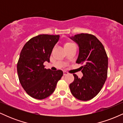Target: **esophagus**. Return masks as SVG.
<instances>
[{"instance_id": "obj_1", "label": "esophagus", "mask_w": 123, "mask_h": 123, "mask_svg": "<svg viewBox=\"0 0 123 123\" xmlns=\"http://www.w3.org/2000/svg\"><path fill=\"white\" fill-rule=\"evenodd\" d=\"M67 74H68V73L67 72L63 71V75L65 76V75H67Z\"/></svg>"}]
</instances>
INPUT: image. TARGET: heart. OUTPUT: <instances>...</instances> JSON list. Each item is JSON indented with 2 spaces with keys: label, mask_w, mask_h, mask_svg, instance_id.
<instances>
[{
  "label": "heart",
  "mask_w": 123,
  "mask_h": 123,
  "mask_svg": "<svg viewBox=\"0 0 123 123\" xmlns=\"http://www.w3.org/2000/svg\"><path fill=\"white\" fill-rule=\"evenodd\" d=\"M73 44H73V43H72V42H66V43L64 44V47L66 48V47H70V46H72V45H73Z\"/></svg>",
  "instance_id": "obj_1"
}]
</instances>
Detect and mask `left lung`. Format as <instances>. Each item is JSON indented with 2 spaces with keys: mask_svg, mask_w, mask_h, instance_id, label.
<instances>
[{
  "mask_svg": "<svg viewBox=\"0 0 123 123\" xmlns=\"http://www.w3.org/2000/svg\"><path fill=\"white\" fill-rule=\"evenodd\" d=\"M79 47L76 63L84 65L80 68L83 76L70 84L72 95L81 101H88L95 97L105 83L108 74V58L101 42L94 35L80 33L70 37Z\"/></svg>",
  "mask_w": 123,
  "mask_h": 123,
  "instance_id": "obj_1",
  "label": "left lung"
}]
</instances>
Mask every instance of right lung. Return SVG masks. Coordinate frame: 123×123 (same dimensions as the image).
Wrapping results in <instances>:
<instances>
[{"instance_id": "obj_1", "label": "right lung", "mask_w": 123, "mask_h": 123, "mask_svg": "<svg viewBox=\"0 0 123 123\" xmlns=\"http://www.w3.org/2000/svg\"><path fill=\"white\" fill-rule=\"evenodd\" d=\"M60 35H39L32 37L21 50L17 63L19 82L32 98L43 99L53 94L57 82L63 76L61 70L52 71L43 63L50 62L54 47Z\"/></svg>"}]
</instances>
